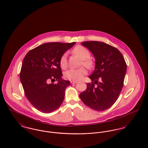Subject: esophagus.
<instances>
[{"label":"esophagus","mask_w":148,"mask_h":148,"mask_svg":"<svg viewBox=\"0 0 148 148\" xmlns=\"http://www.w3.org/2000/svg\"><path fill=\"white\" fill-rule=\"evenodd\" d=\"M71 84H75V83H77V81H71Z\"/></svg>","instance_id":"obj_1"}]
</instances>
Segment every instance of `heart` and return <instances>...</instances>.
I'll use <instances>...</instances> for the list:
<instances>
[{
  "instance_id": "b5f03b06",
  "label": "heart",
  "mask_w": 148,
  "mask_h": 148,
  "mask_svg": "<svg viewBox=\"0 0 148 148\" xmlns=\"http://www.w3.org/2000/svg\"><path fill=\"white\" fill-rule=\"evenodd\" d=\"M73 52L82 60L81 65L88 69H91L93 66V61L90 59L91 53L90 50L82 45H77L73 49ZM60 64L62 69L67 67V54L64 53L60 58ZM87 74L84 67H81L77 69H70L64 73V78L71 81H78L81 80L83 77Z\"/></svg>"
}]
</instances>
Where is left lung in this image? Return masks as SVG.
Segmentation results:
<instances>
[{
	"mask_svg": "<svg viewBox=\"0 0 148 148\" xmlns=\"http://www.w3.org/2000/svg\"><path fill=\"white\" fill-rule=\"evenodd\" d=\"M82 45L94 56L95 67L89 77L92 82L87 83L79 97L92 110L105 111L115 103L121 92L127 71L125 61L121 52L109 44L90 41Z\"/></svg>",
	"mask_w": 148,
	"mask_h": 148,
	"instance_id": "1",
	"label": "left lung"
}]
</instances>
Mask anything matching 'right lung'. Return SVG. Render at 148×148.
I'll return each instance as SVG.
<instances>
[{
	"instance_id": "add662e5",
	"label": "right lung",
	"mask_w": 148,
	"mask_h": 148,
	"mask_svg": "<svg viewBox=\"0 0 148 148\" xmlns=\"http://www.w3.org/2000/svg\"><path fill=\"white\" fill-rule=\"evenodd\" d=\"M75 44L45 43L31 50L25 56L20 70V81L25 97L39 111L50 113L62 104L65 89L70 83L61 79L60 60ZM53 80L59 82L48 83Z\"/></svg>"
}]
</instances>
